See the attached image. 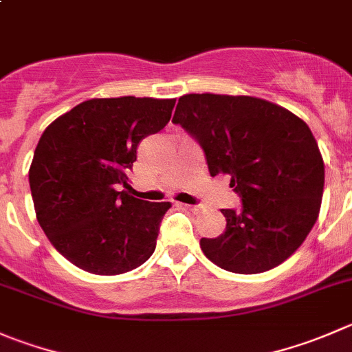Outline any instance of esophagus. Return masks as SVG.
Returning a JSON list of instances; mask_svg holds the SVG:
<instances>
[{
	"label": "esophagus",
	"mask_w": 352,
	"mask_h": 352,
	"mask_svg": "<svg viewBox=\"0 0 352 352\" xmlns=\"http://www.w3.org/2000/svg\"><path fill=\"white\" fill-rule=\"evenodd\" d=\"M182 208H186V210H190V211H196L197 206H192V204H180Z\"/></svg>",
	"instance_id": "1"
}]
</instances>
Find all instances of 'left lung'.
Masks as SVG:
<instances>
[{
  "label": "left lung",
  "instance_id": "8db88e82",
  "mask_svg": "<svg viewBox=\"0 0 352 352\" xmlns=\"http://www.w3.org/2000/svg\"><path fill=\"white\" fill-rule=\"evenodd\" d=\"M196 139L210 175L230 177L242 210H221L227 227L201 239L203 252L232 274L278 267L308 237L322 206L325 165L305 120L252 96L186 94L173 115Z\"/></svg>",
  "mask_w": 352,
  "mask_h": 352
}]
</instances>
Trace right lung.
Instances as JSON below:
<instances>
[{
	"mask_svg": "<svg viewBox=\"0 0 352 352\" xmlns=\"http://www.w3.org/2000/svg\"><path fill=\"white\" fill-rule=\"evenodd\" d=\"M175 100L94 98L51 122L29 168L37 221L53 248L80 270L120 275L155 252L172 206L127 190L138 146L168 124Z\"/></svg>",
	"mask_w": 352,
	"mask_h": 352,
	"instance_id": "add662e5",
	"label": "right lung"
}]
</instances>
